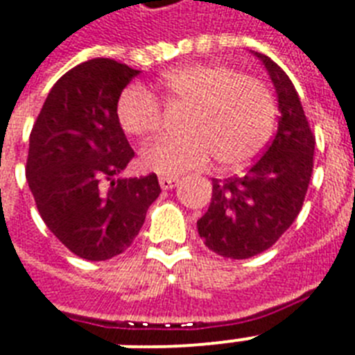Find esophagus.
Masks as SVG:
<instances>
[{
  "label": "esophagus",
  "instance_id": "obj_1",
  "mask_svg": "<svg viewBox=\"0 0 355 355\" xmlns=\"http://www.w3.org/2000/svg\"><path fill=\"white\" fill-rule=\"evenodd\" d=\"M158 182H160V187L162 189H173V187H177L180 184L177 177H160L158 178Z\"/></svg>",
  "mask_w": 355,
  "mask_h": 355
}]
</instances>
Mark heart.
Masks as SVG:
<instances>
[{
    "label": "heart",
    "instance_id": "1",
    "mask_svg": "<svg viewBox=\"0 0 355 355\" xmlns=\"http://www.w3.org/2000/svg\"><path fill=\"white\" fill-rule=\"evenodd\" d=\"M169 109H182V137H160L140 153L146 169L177 177L204 168L211 157L233 171L252 162L273 132L277 107L266 83L218 63L171 69L155 85ZM116 118L131 137L144 138L160 125V103L142 85L123 89Z\"/></svg>",
    "mask_w": 355,
    "mask_h": 355
}]
</instances>
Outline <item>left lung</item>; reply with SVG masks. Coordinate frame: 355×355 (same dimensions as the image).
<instances>
[{
	"label": "left lung",
	"mask_w": 355,
	"mask_h": 355,
	"mask_svg": "<svg viewBox=\"0 0 355 355\" xmlns=\"http://www.w3.org/2000/svg\"><path fill=\"white\" fill-rule=\"evenodd\" d=\"M259 58L277 93V132L243 177L213 178L211 202L197 220L200 239L227 259L266 252L297 218L313 169L315 138L292 80L277 63Z\"/></svg>",
	"instance_id": "obj_1"
}]
</instances>
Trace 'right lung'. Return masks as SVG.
I'll return each instance as SVG.
<instances>
[{
	"label": "right lung",
	"mask_w": 355,
	"mask_h": 355,
	"mask_svg": "<svg viewBox=\"0 0 355 355\" xmlns=\"http://www.w3.org/2000/svg\"><path fill=\"white\" fill-rule=\"evenodd\" d=\"M140 71L94 58L63 74L28 140L27 182L43 223L87 261L125 252L160 195L155 173L123 178L135 151L116 118L122 91Z\"/></svg>",
	"instance_id": "1"
}]
</instances>
